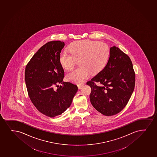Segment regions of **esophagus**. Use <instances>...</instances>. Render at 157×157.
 Segmentation results:
<instances>
[{"mask_svg": "<svg viewBox=\"0 0 157 157\" xmlns=\"http://www.w3.org/2000/svg\"><path fill=\"white\" fill-rule=\"evenodd\" d=\"M82 86H83V84H78V87L79 89L81 88V87H82Z\"/></svg>", "mask_w": 157, "mask_h": 157, "instance_id": "34e87169", "label": "esophagus"}]
</instances>
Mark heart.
Instances as JSON below:
<instances>
[{
    "mask_svg": "<svg viewBox=\"0 0 157 157\" xmlns=\"http://www.w3.org/2000/svg\"><path fill=\"white\" fill-rule=\"evenodd\" d=\"M110 49L105 43L97 41H78L70 45L69 52H61L59 60L67 70L74 68L76 60L79 59L80 67L67 75V79L81 83L88 78L90 72L96 74L105 66L109 59Z\"/></svg>",
    "mask_w": 157,
    "mask_h": 157,
    "instance_id": "b5f03b06",
    "label": "heart"
}]
</instances>
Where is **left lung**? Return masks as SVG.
<instances>
[{"mask_svg": "<svg viewBox=\"0 0 157 157\" xmlns=\"http://www.w3.org/2000/svg\"><path fill=\"white\" fill-rule=\"evenodd\" d=\"M87 85L91 89L90 100L97 110L106 116L120 113L135 88V73L130 58L118 47H111L107 65Z\"/></svg>", "mask_w": 157, "mask_h": 157, "instance_id": "8db88e82", "label": "left lung"}]
</instances>
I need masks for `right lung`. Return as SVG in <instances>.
I'll return each instance as SVG.
<instances>
[{
    "label": "right lung",
    "mask_w": 157,
    "mask_h": 157,
    "mask_svg": "<svg viewBox=\"0 0 157 157\" xmlns=\"http://www.w3.org/2000/svg\"><path fill=\"white\" fill-rule=\"evenodd\" d=\"M64 46L65 43L60 41L46 43L36 52L25 69L30 99L38 110L51 118L70 107L78 90L76 85L63 81L64 70L59 58Z\"/></svg>",
    "instance_id": "obj_1"
}]
</instances>
